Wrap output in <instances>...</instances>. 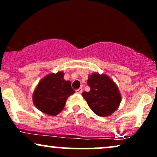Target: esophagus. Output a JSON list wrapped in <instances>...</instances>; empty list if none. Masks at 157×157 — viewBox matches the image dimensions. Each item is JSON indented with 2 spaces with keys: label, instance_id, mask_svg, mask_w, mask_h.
I'll use <instances>...</instances> for the list:
<instances>
[{
  "label": "esophagus",
  "instance_id": "34e87169",
  "mask_svg": "<svg viewBox=\"0 0 157 157\" xmlns=\"http://www.w3.org/2000/svg\"><path fill=\"white\" fill-rule=\"evenodd\" d=\"M82 88H80V89L76 90V92L78 93V94H81V93H82Z\"/></svg>",
  "mask_w": 157,
  "mask_h": 157
}]
</instances>
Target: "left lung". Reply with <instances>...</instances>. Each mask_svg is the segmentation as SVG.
<instances>
[{
  "label": "left lung",
  "instance_id": "1",
  "mask_svg": "<svg viewBox=\"0 0 157 157\" xmlns=\"http://www.w3.org/2000/svg\"><path fill=\"white\" fill-rule=\"evenodd\" d=\"M87 83L91 90L89 92L84 91L82 95L95 114L105 117L116 111L122 97L117 86L111 77L94 72L89 75Z\"/></svg>",
  "mask_w": 157,
  "mask_h": 157
}]
</instances>
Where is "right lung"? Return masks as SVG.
<instances>
[{"label": "right lung", "instance_id": "1", "mask_svg": "<svg viewBox=\"0 0 157 157\" xmlns=\"http://www.w3.org/2000/svg\"><path fill=\"white\" fill-rule=\"evenodd\" d=\"M63 76V71L48 74L36 86L32 100L41 112L50 116L58 114L63 109L68 97L75 93L71 81L65 80Z\"/></svg>", "mask_w": 157, "mask_h": 157}]
</instances>
